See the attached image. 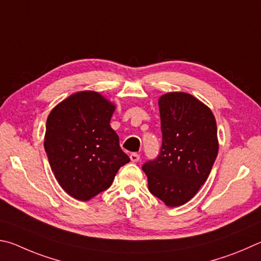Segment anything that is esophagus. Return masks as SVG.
<instances>
[{"mask_svg":"<svg viewBox=\"0 0 261 261\" xmlns=\"http://www.w3.org/2000/svg\"><path fill=\"white\" fill-rule=\"evenodd\" d=\"M129 158H130V161H132V162H133V163H136V162H139V161H140V154H139V153H136V152H133V153H130Z\"/></svg>","mask_w":261,"mask_h":261,"instance_id":"34e87169","label":"esophagus"}]
</instances>
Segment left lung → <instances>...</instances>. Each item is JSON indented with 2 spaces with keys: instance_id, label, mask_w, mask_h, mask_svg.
Returning a JSON list of instances; mask_svg holds the SVG:
<instances>
[{
  "instance_id": "obj_1",
  "label": "left lung",
  "mask_w": 261,
  "mask_h": 261,
  "mask_svg": "<svg viewBox=\"0 0 261 261\" xmlns=\"http://www.w3.org/2000/svg\"><path fill=\"white\" fill-rule=\"evenodd\" d=\"M163 142L158 156L142 165L149 191L167 206L184 205L206 181L218 154L211 110L187 93L159 98Z\"/></svg>"
}]
</instances>
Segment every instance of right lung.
I'll return each mask as SVG.
<instances>
[{
  "mask_svg": "<svg viewBox=\"0 0 261 261\" xmlns=\"http://www.w3.org/2000/svg\"><path fill=\"white\" fill-rule=\"evenodd\" d=\"M114 105L95 91L59 103L47 119L44 149L55 177L66 193L88 200L112 185L130 161L111 126Z\"/></svg>",
  "mask_w": 261,
  "mask_h": 261,
  "instance_id": "1",
  "label": "right lung"
}]
</instances>
